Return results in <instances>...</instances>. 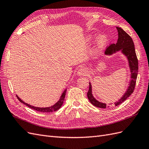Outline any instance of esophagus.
<instances>
[{"mask_svg": "<svg viewBox=\"0 0 149 149\" xmlns=\"http://www.w3.org/2000/svg\"><path fill=\"white\" fill-rule=\"evenodd\" d=\"M77 73L79 76H85L86 74H87L88 71H87L86 70L84 69V68H80L78 71Z\"/></svg>", "mask_w": 149, "mask_h": 149, "instance_id": "34e87169", "label": "esophagus"}]
</instances>
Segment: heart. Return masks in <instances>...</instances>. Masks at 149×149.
I'll use <instances>...</instances> for the list:
<instances>
[{
    "label": "heart",
    "mask_w": 149,
    "mask_h": 149,
    "mask_svg": "<svg viewBox=\"0 0 149 149\" xmlns=\"http://www.w3.org/2000/svg\"><path fill=\"white\" fill-rule=\"evenodd\" d=\"M93 37L92 36H89L87 37L86 40L88 42L91 41ZM108 42V38L105 34H101L98 36L97 38V45L100 49H102L104 47Z\"/></svg>",
    "instance_id": "obj_1"
}]
</instances>
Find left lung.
Here are the masks:
<instances>
[{
  "instance_id": "8db88e82",
  "label": "left lung",
  "mask_w": 149,
  "mask_h": 149,
  "mask_svg": "<svg viewBox=\"0 0 149 149\" xmlns=\"http://www.w3.org/2000/svg\"><path fill=\"white\" fill-rule=\"evenodd\" d=\"M116 29L118 31V42L115 44H111L108 47L106 51L105 55H111L117 52L120 51L125 56H126L128 60L129 69L130 71V79L129 84V86L126 90L125 93L118 101L115 102L116 106L120 104L124 101L127 100V97L131 95L134 92V90L136 86V83L138 73V60L135 50V47L132 38L125 32V31L118 26H116ZM89 83V90L87 93L88 100L91 102L93 105L100 108H106V104L98 101L96 100L93 95L92 93V86L91 83Z\"/></svg>"
}]
</instances>
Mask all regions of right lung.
I'll list each match as a JSON object with an SVG mask.
<instances>
[{
	"label": "right lung",
	"instance_id": "obj_1",
	"mask_svg": "<svg viewBox=\"0 0 149 149\" xmlns=\"http://www.w3.org/2000/svg\"><path fill=\"white\" fill-rule=\"evenodd\" d=\"M66 93V89H65V91L61 94L60 100H58V101L56 103H55V104L52 106L47 107H35V106H31V105L29 104L26 103L24 101H22L21 99L17 95V97L18 100H19V101H20V102L24 104L25 105H26V106H28L29 107L31 108V109H33L35 111H39V112H47H47H53V111H57V110L60 109V108L61 107L63 103V101L65 100Z\"/></svg>",
	"mask_w": 149,
	"mask_h": 149
}]
</instances>
